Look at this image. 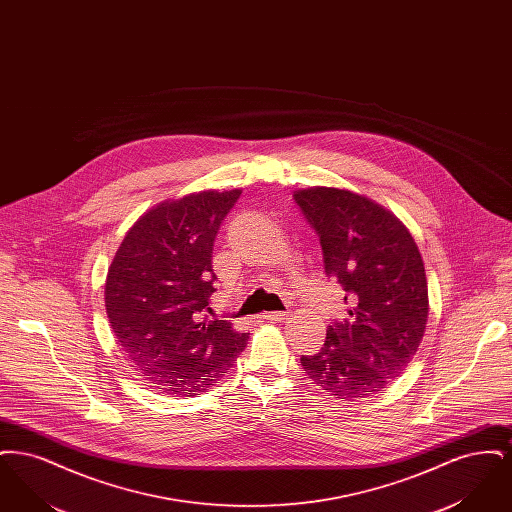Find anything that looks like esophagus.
I'll list each match as a JSON object with an SVG mask.
<instances>
[{
    "instance_id": "34e87169",
    "label": "esophagus",
    "mask_w": 512,
    "mask_h": 512,
    "mask_svg": "<svg viewBox=\"0 0 512 512\" xmlns=\"http://www.w3.org/2000/svg\"><path fill=\"white\" fill-rule=\"evenodd\" d=\"M263 318H267V320H286L288 313H284V311H272V313H265Z\"/></svg>"
}]
</instances>
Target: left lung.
Instances as JSON below:
<instances>
[{"label": "left lung", "instance_id": "8db88e82", "mask_svg": "<svg viewBox=\"0 0 512 512\" xmlns=\"http://www.w3.org/2000/svg\"><path fill=\"white\" fill-rule=\"evenodd\" d=\"M293 199L349 305V317L328 326L324 345L303 355L301 366L340 399L384 391L411 363L428 322V282L413 236L388 209L349 190L317 186Z\"/></svg>", "mask_w": 512, "mask_h": 512}]
</instances>
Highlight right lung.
I'll list each match as a JSON object with an SVG mask.
<instances>
[{
	"instance_id": "right-lung-1",
	"label": "right lung",
	"mask_w": 512,
	"mask_h": 512,
	"mask_svg": "<svg viewBox=\"0 0 512 512\" xmlns=\"http://www.w3.org/2000/svg\"><path fill=\"white\" fill-rule=\"evenodd\" d=\"M242 190H207L149 209L126 232L105 280V309L126 357L155 390L215 386L245 349L228 320H203L215 293L213 244Z\"/></svg>"
}]
</instances>
